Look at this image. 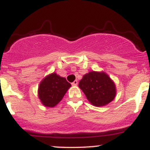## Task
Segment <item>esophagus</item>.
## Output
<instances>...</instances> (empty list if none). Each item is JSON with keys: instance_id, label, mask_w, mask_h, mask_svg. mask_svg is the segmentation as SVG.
I'll return each mask as SVG.
<instances>
[{"instance_id": "esophagus-1", "label": "esophagus", "mask_w": 150, "mask_h": 150, "mask_svg": "<svg viewBox=\"0 0 150 150\" xmlns=\"http://www.w3.org/2000/svg\"><path fill=\"white\" fill-rule=\"evenodd\" d=\"M78 80H75V81L73 82V83H72V85H78Z\"/></svg>"}]
</instances>
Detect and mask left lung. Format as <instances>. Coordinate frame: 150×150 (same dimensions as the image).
<instances>
[{"instance_id":"obj_1","label":"left lung","mask_w":150,"mask_h":150,"mask_svg":"<svg viewBox=\"0 0 150 150\" xmlns=\"http://www.w3.org/2000/svg\"><path fill=\"white\" fill-rule=\"evenodd\" d=\"M79 87L88 100L95 106H104L115 97L114 83L105 72H90L79 83Z\"/></svg>"}]
</instances>
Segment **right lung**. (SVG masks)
<instances>
[{
	"label": "right lung",
	"mask_w": 150,
	"mask_h": 150,
	"mask_svg": "<svg viewBox=\"0 0 150 150\" xmlns=\"http://www.w3.org/2000/svg\"><path fill=\"white\" fill-rule=\"evenodd\" d=\"M70 86V83L65 78L52 73L43 79L39 85V98L45 106L55 107L62 99Z\"/></svg>",
	"instance_id": "1"
}]
</instances>
